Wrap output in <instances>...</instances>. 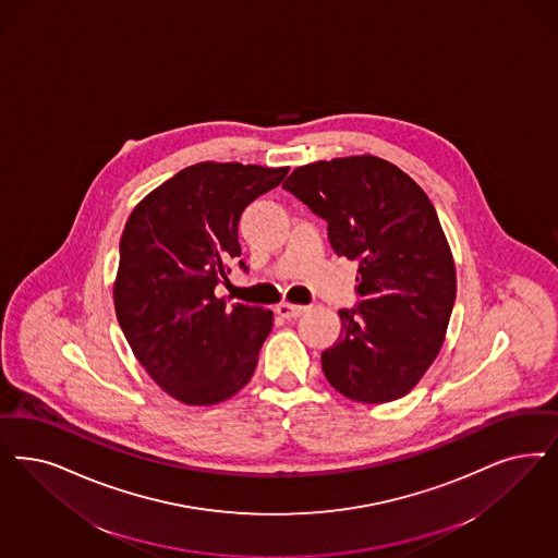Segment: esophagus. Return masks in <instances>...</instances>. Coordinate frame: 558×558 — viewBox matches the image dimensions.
<instances>
[{"instance_id":"esophagus-1","label":"esophagus","mask_w":558,"mask_h":558,"mask_svg":"<svg viewBox=\"0 0 558 558\" xmlns=\"http://www.w3.org/2000/svg\"><path fill=\"white\" fill-rule=\"evenodd\" d=\"M308 307L305 305H292V303H280L278 307H276V313L280 315V317H284V319H294V317H299V315H303Z\"/></svg>"}]
</instances>
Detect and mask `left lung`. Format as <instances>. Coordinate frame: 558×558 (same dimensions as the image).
Returning <instances> with one entry per match:
<instances>
[{"label": "left lung", "mask_w": 558, "mask_h": 558, "mask_svg": "<svg viewBox=\"0 0 558 558\" xmlns=\"http://www.w3.org/2000/svg\"><path fill=\"white\" fill-rule=\"evenodd\" d=\"M284 190L327 222L331 250L359 262L356 307L340 308L327 381L354 402L384 404L423 379L456 303V266L435 206L396 165L348 156L294 169Z\"/></svg>", "instance_id": "left-lung-1"}]
</instances>
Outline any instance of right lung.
Returning a JSON list of instances; mask_svg holds the SVG:
<instances>
[{"label":"right lung","mask_w":558,"mask_h":558,"mask_svg":"<svg viewBox=\"0 0 558 558\" xmlns=\"http://www.w3.org/2000/svg\"><path fill=\"white\" fill-rule=\"evenodd\" d=\"M289 169L199 162L146 195L121 234L117 322L135 359L174 400L211 405L250 384L274 326L269 308L214 290L241 255L239 220ZM239 268L247 271L243 259Z\"/></svg>","instance_id":"obj_1"}]
</instances>
